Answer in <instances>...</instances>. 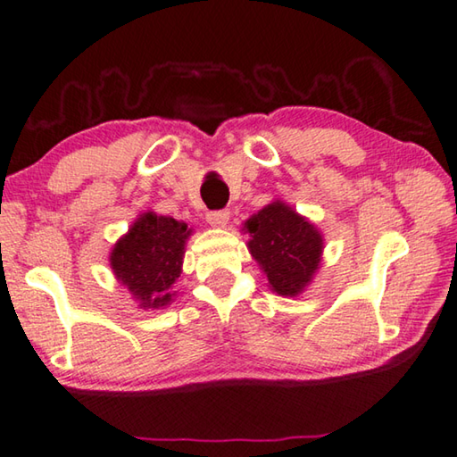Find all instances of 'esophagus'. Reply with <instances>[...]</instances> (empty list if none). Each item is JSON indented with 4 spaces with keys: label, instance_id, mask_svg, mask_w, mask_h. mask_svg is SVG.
<instances>
[{
    "label": "esophagus",
    "instance_id": "34e87169",
    "mask_svg": "<svg viewBox=\"0 0 457 457\" xmlns=\"http://www.w3.org/2000/svg\"><path fill=\"white\" fill-rule=\"evenodd\" d=\"M228 219H230L228 211H212V212L206 214V222L211 224V227H216V228L227 227Z\"/></svg>",
    "mask_w": 457,
    "mask_h": 457
}]
</instances>
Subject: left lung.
I'll list each match as a JSON object with an SVG mask.
<instances>
[{
	"label": "left lung",
	"mask_w": 457,
	"mask_h": 457,
	"mask_svg": "<svg viewBox=\"0 0 457 457\" xmlns=\"http://www.w3.org/2000/svg\"><path fill=\"white\" fill-rule=\"evenodd\" d=\"M253 259L279 295L295 297L310 286L321 261L320 230L286 202L275 200L245 222Z\"/></svg>",
	"instance_id": "8db88e82"
}]
</instances>
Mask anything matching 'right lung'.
Listing matches in <instances>:
<instances>
[{
	"label": "right lung",
	"instance_id": "1",
	"mask_svg": "<svg viewBox=\"0 0 457 457\" xmlns=\"http://www.w3.org/2000/svg\"><path fill=\"white\" fill-rule=\"evenodd\" d=\"M188 224L171 216L145 212L131 224L111 251V269L139 308L160 310L171 302V286L182 273Z\"/></svg>",
	"mask_w": 457,
	"mask_h": 457
}]
</instances>
